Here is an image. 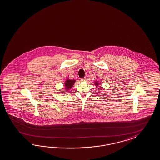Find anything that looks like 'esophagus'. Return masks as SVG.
<instances>
[{"label": "esophagus", "mask_w": 160, "mask_h": 160, "mask_svg": "<svg viewBox=\"0 0 160 160\" xmlns=\"http://www.w3.org/2000/svg\"><path fill=\"white\" fill-rule=\"evenodd\" d=\"M85 80H86V78H81V81H82V82L85 81Z\"/></svg>", "instance_id": "1"}]
</instances>
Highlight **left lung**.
<instances>
[{
  "label": "left lung",
  "instance_id": "left-lung-1",
  "mask_svg": "<svg viewBox=\"0 0 160 160\" xmlns=\"http://www.w3.org/2000/svg\"><path fill=\"white\" fill-rule=\"evenodd\" d=\"M95 86H98V81H96L95 82Z\"/></svg>",
  "mask_w": 160,
  "mask_h": 160
}]
</instances>
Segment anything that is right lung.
<instances>
[{"instance_id": "obj_1", "label": "right lung", "mask_w": 160, "mask_h": 160, "mask_svg": "<svg viewBox=\"0 0 160 160\" xmlns=\"http://www.w3.org/2000/svg\"><path fill=\"white\" fill-rule=\"evenodd\" d=\"M75 82V79H66L65 82V88L66 90H69L73 87V84Z\"/></svg>"}]
</instances>
